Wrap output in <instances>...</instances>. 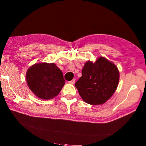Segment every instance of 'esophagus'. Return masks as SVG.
Listing matches in <instances>:
<instances>
[{
	"label": "esophagus",
	"mask_w": 146,
	"mask_h": 146,
	"mask_svg": "<svg viewBox=\"0 0 146 146\" xmlns=\"http://www.w3.org/2000/svg\"><path fill=\"white\" fill-rule=\"evenodd\" d=\"M75 80H71V81L68 82V83H69L70 84H71V85H73L74 83H75Z\"/></svg>",
	"instance_id": "esophagus-1"
}]
</instances>
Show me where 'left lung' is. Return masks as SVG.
Wrapping results in <instances>:
<instances>
[{
    "instance_id": "8db88e82",
    "label": "left lung",
    "mask_w": 146,
    "mask_h": 146,
    "mask_svg": "<svg viewBox=\"0 0 146 146\" xmlns=\"http://www.w3.org/2000/svg\"><path fill=\"white\" fill-rule=\"evenodd\" d=\"M119 78L116 65L100 56L94 63L86 62L82 69V76L75 83V86L86 103L102 105L109 100L115 92Z\"/></svg>"
}]
</instances>
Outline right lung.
<instances>
[{
    "instance_id": "obj_1",
    "label": "right lung",
    "mask_w": 146,
    "mask_h": 146,
    "mask_svg": "<svg viewBox=\"0 0 146 146\" xmlns=\"http://www.w3.org/2000/svg\"><path fill=\"white\" fill-rule=\"evenodd\" d=\"M27 86L37 97L50 100L59 94L65 84L61 70L54 63H36L26 72Z\"/></svg>"
}]
</instances>
